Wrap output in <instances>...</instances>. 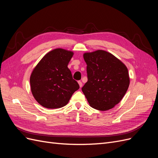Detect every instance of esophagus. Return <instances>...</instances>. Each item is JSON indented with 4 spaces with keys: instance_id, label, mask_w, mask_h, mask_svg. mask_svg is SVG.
Returning a JSON list of instances; mask_svg holds the SVG:
<instances>
[{
    "instance_id": "1",
    "label": "esophagus",
    "mask_w": 158,
    "mask_h": 158,
    "mask_svg": "<svg viewBox=\"0 0 158 158\" xmlns=\"http://www.w3.org/2000/svg\"><path fill=\"white\" fill-rule=\"evenodd\" d=\"M78 84L80 85V87L82 88V82H81V81H78Z\"/></svg>"
}]
</instances>
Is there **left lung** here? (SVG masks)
<instances>
[{"mask_svg": "<svg viewBox=\"0 0 158 158\" xmlns=\"http://www.w3.org/2000/svg\"><path fill=\"white\" fill-rule=\"evenodd\" d=\"M88 82L82 91L91 107L107 111L125 95L130 84L127 66L112 54L103 50L84 54Z\"/></svg>", "mask_w": 158, "mask_h": 158, "instance_id": "obj_1", "label": "left lung"}]
</instances>
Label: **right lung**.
<instances>
[{
  "label": "right lung",
  "instance_id": "obj_1",
  "mask_svg": "<svg viewBox=\"0 0 158 158\" xmlns=\"http://www.w3.org/2000/svg\"><path fill=\"white\" fill-rule=\"evenodd\" d=\"M73 52L55 49L47 53L33 69L30 76L31 90L43 107L56 109L65 106L80 88L73 78L68 64Z\"/></svg>",
  "mask_w": 158,
  "mask_h": 158
}]
</instances>
